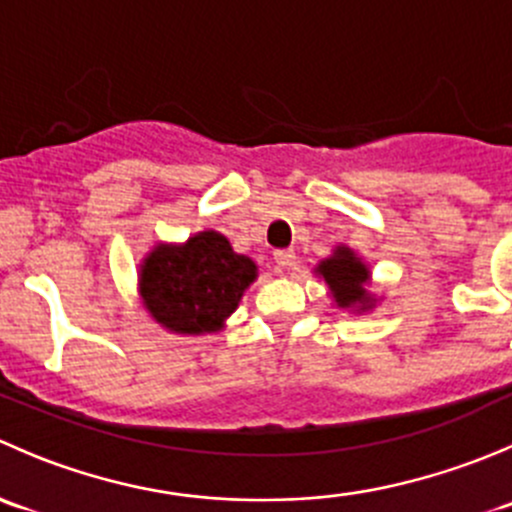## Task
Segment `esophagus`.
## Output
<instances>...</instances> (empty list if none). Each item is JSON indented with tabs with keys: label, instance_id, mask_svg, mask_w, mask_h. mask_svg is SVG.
Masks as SVG:
<instances>
[{
	"label": "esophagus",
	"instance_id": "34e87169",
	"mask_svg": "<svg viewBox=\"0 0 512 512\" xmlns=\"http://www.w3.org/2000/svg\"><path fill=\"white\" fill-rule=\"evenodd\" d=\"M275 262L280 270H294V265H297V255H294V250H277Z\"/></svg>",
	"mask_w": 512,
	"mask_h": 512
}]
</instances>
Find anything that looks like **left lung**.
<instances>
[{
  "label": "left lung",
  "mask_w": 512,
  "mask_h": 512,
  "mask_svg": "<svg viewBox=\"0 0 512 512\" xmlns=\"http://www.w3.org/2000/svg\"><path fill=\"white\" fill-rule=\"evenodd\" d=\"M314 275L324 280L329 297L339 309H349L354 314L374 312L379 297L369 289L371 267L349 245L334 247L332 255L314 267Z\"/></svg>",
  "instance_id": "obj_1"
}]
</instances>
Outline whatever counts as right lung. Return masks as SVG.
<instances>
[{"mask_svg": "<svg viewBox=\"0 0 512 512\" xmlns=\"http://www.w3.org/2000/svg\"><path fill=\"white\" fill-rule=\"evenodd\" d=\"M257 275L255 260L237 255L223 232L200 230L146 252L138 265V297L165 332L203 337L225 329Z\"/></svg>", "mask_w": 512, "mask_h": 512, "instance_id": "add662e5", "label": "right lung"}]
</instances>
